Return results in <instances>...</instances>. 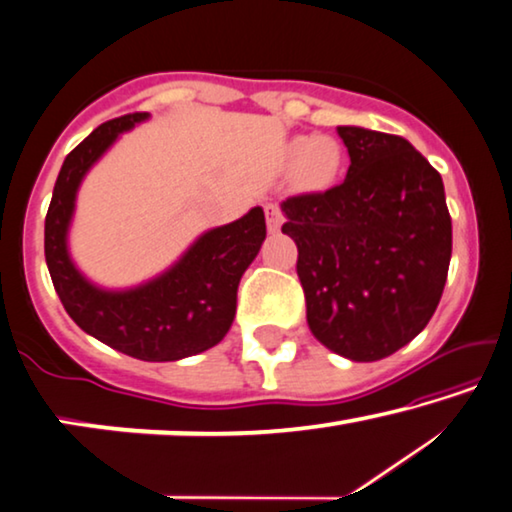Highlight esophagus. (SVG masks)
<instances>
[{
	"instance_id": "1",
	"label": "esophagus",
	"mask_w": 512,
	"mask_h": 512,
	"mask_svg": "<svg viewBox=\"0 0 512 512\" xmlns=\"http://www.w3.org/2000/svg\"><path fill=\"white\" fill-rule=\"evenodd\" d=\"M264 213H266V227H269V232H278L280 225H282V211L278 204L269 202L264 207Z\"/></svg>"
}]
</instances>
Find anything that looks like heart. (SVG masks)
Wrapping results in <instances>:
<instances>
[{"mask_svg": "<svg viewBox=\"0 0 512 512\" xmlns=\"http://www.w3.org/2000/svg\"><path fill=\"white\" fill-rule=\"evenodd\" d=\"M289 151L299 160L303 179L315 186L331 183L340 170V147L329 137H296Z\"/></svg>", "mask_w": 512, "mask_h": 512, "instance_id": "b5f03b06", "label": "heart"}]
</instances>
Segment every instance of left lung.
<instances>
[{"label":"left lung","mask_w":512,"mask_h":512,"mask_svg":"<svg viewBox=\"0 0 512 512\" xmlns=\"http://www.w3.org/2000/svg\"><path fill=\"white\" fill-rule=\"evenodd\" d=\"M340 186L282 202L315 338L379 361L421 333L444 294L453 227L441 174L400 135L338 126Z\"/></svg>","instance_id":"8db88e82"}]
</instances>
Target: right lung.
Listing matches in <instances>:
<instances>
[{"instance_id": "add662e5", "label": "right lung", "mask_w": 512, "mask_h": 512, "mask_svg": "<svg viewBox=\"0 0 512 512\" xmlns=\"http://www.w3.org/2000/svg\"><path fill=\"white\" fill-rule=\"evenodd\" d=\"M147 119L133 112L87 135L61 165L45 216V262L68 315L82 331L140 361H177L218 345L230 331L236 289L266 236L264 211L255 207L207 232L163 276L128 292H103L80 276L66 250L75 193L85 172L119 133Z\"/></svg>"}]
</instances>
